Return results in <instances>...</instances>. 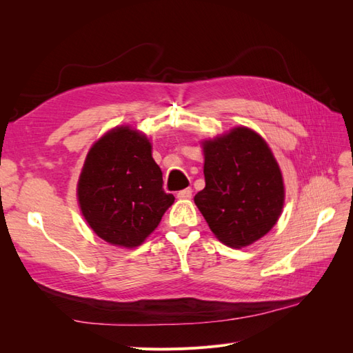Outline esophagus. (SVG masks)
<instances>
[{"label": "esophagus", "instance_id": "1", "mask_svg": "<svg viewBox=\"0 0 353 353\" xmlns=\"http://www.w3.org/2000/svg\"><path fill=\"white\" fill-rule=\"evenodd\" d=\"M191 196H193V190H191L190 187L188 188H184L181 190L176 193V197L181 199V200H187V199H191Z\"/></svg>", "mask_w": 353, "mask_h": 353}]
</instances>
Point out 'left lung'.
<instances>
[{
	"label": "left lung",
	"instance_id": "8db88e82",
	"mask_svg": "<svg viewBox=\"0 0 353 353\" xmlns=\"http://www.w3.org/2000/svg\"><path fill=\"white\" fill-rule=\"evenodd\" d=\"M206 187L194 203L212 232L230 248L259 240L284 205L280 168L263 138L249 128L203 143Z\"/></svg>",
	"mask_w": 353,
	"mask_h": 353
}]
</instances>
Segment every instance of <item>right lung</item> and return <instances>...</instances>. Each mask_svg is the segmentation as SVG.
<instances>
[{
  "instance_id": "add662e5",
  "label": "right lung",
  "mask_w": 353,
  "mask_h": 353,
  "mask_svg": "<svg viewBox=\"0 0 353 353\" xmlns=\"http://www.w3.org/2000/svg\"><path fill=\"white\" fill-rule=\"evenodd\" d=\"M78 200L99 237L135 248L154 231L175 197L165 193L145 135L121 126L92 145L79 176Z\"/></svg>"
}]
</instances>
